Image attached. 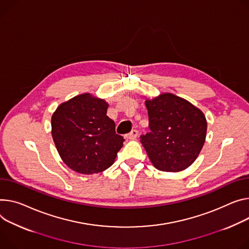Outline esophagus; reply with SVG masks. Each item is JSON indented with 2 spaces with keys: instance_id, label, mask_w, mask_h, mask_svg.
<instances>
[{
  "instance_id": "esophagus-1",
  "label": "esophagus",
  "mask_w": 249,
  "mask_h": 249,
  "mask_svg": "<svg viewBox=\"0 0 249 249\" xmlns=\"http://www.w3.org/2000/svg\"><path fill=\"white\" fill-rule=\"evenodd\" d=\"M137 136H138V131H137V130H132L130 133H128V134L126 135L125 137H126L127 139L134 140V139L137 138Z\"/></svg>"
}]
</instances>
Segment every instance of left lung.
I'll return each instance as SVG.
<instances>
[{
    "label": "left lung",
    "mask_w": 249,
    "mask_h": 249,
    "mask_svg": "<svg viewBox=\"0 0 249 249\" xmlns=\"http://www.w3.org/2000/svg\"><path fill=\"white\" fill-rule=\"evenodd\" d=\"M150 132L141 143L154 167L164 172H179L197 158L207 136V119L188 100L163 93L145 101Z\"/></svg>",
    "instance_id": "8db88e82"
}]
</instances>
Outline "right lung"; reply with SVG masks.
Returning <instances> with one entry per match:
<instances>
[{"instance_id":"add662e5","label":"right lung","mask_w":249,"mask_h":249,"mask_svg":"<svg viewBox=\"0 0 249 249\" xmlns=\"http://www.w3.org/2000/svg\"><path fill=\"white\" fill-rule=\"evenodd\" d=\"M108 103L90 93L61 103L52 117V135L57 152L74 172L91 175L114 163L124 138L107 115Z\"/></svg>"}]
</instances>
